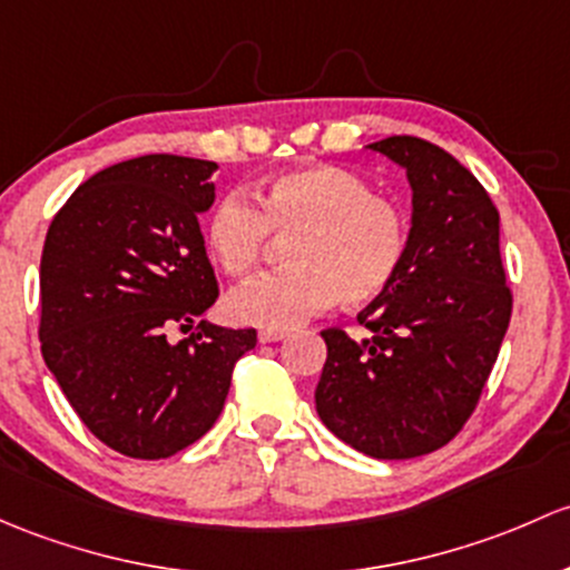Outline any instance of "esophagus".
Returning <instances> with one entry per match:
<instances>
[{"instance_id": "obj_1", "label": "esophagus", "mask_w": 570, "mask_h": 570, "mask_svg": "<svg viewBox=\"0 0 570 570\" xmlns=\"http://www.w3.org/2000/svg\"><path fill=\"white\" fill-rule=\"evenodd\" d=\"M286 338V331H278V327H262L259 331V341L262 344H273V341Z\"/></svg>"}]
</instances>
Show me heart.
I'll return each mask as SVG.
<instances>
[{"label":"heart","instance_id":"1","mask_svg":"<svg viewBox=\"0 0 570 570\" xmlns=\"http://www.w3.org/2000/svg\"><path fill=\"white\" fill-rule=\"evenodd\" d=\"M254 202L220 196L205 220L215 265L232 278L259 267L273 243L288 239L289 267L239 286L226 301L232 320L292 327L341 297L365 305L393 284L410 245V220L391 196L341 166H303L265 179Z\"/></svg>","mask_w":570,"mask_h":570}]
</instances>
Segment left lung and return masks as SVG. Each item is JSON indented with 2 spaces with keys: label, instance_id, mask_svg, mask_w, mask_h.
Returning <instances> with one entry per match:
<instances>
[{
  "label": "left lung",
  "instance_id": "obj_1",
  "mask_svg": "<svg viewBox=\"0 0 570 570\" xmlns=\"http://www.w3.org/2000/svg\"><path fill=\"white\" fill-rule=\"evenodd\" d=\"M406 171L412 226L404 265L357 314L371 335L322 331L316 412L371 459L448 445L475 412L511 322L500 213L451 153L415 136L368 144Z\"/></svg>",
  "mask_w": 570,
  "mask_h": 570
}]
</instances>
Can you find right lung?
I'll use <instances>...</instances> for the list:
<instances>
[{
    "instance_id": "obj_1",
    "label": "right lung",
    "mask_w": 570,
    "mask_h": 570,
    "mask_svg": "<svg viewBox=\"0 0 570 570\" xmlns=\"http://www.w3.org/2000/svg\"><path fill=\"white\" fill-rule=\"evenodd\" d=\"M218 166L141 155L81 183L48 226L40 352L81 423L130 459H169L224 410L256 331L202 314L218 297L199 213ZM197 331L166 342L169 330Z\"/></svg>"
}]
</instances>
